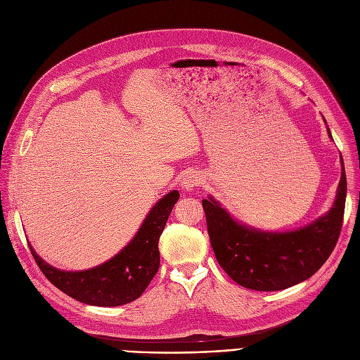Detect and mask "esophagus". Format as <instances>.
I'll list each match as a JSON object with an SVG mask.
<instances>
[{"mask_svg":"<svg viewBox=\"0 0 360 360\" xmlns=\"http://www.w3.org/2000/svg\"><path fill=\"white\" fill-rule=\"evenodd\" d=\"M200 182H202V179H200V176L197 175V173H187V175H185V178L182 179V188L185 190V191H193L195 187H198V185H200Z\"/></svg>","mask_w":360,"mask_h":360,"instance_id":"1","label":"esophagus"}]
</instances>
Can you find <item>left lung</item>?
Segmentation results:
<instances>
[{"label": "left lung", "instance_id": "8db88e82", "mask_svg": "<svg viewBox=\"0 0 360 360\" xmlns=\"http://www.w3.org/2000/svg\"><path fill=\"white\" fill-rule=\"evenodd\" d=\"M330 136V131L328 129ZM332 138V136H330ZM337 200L307 227L265 233L236 222L214 198H203L207 233L217 261L233 281L254 290H282L307 281L326 262L342 227L347 179L344 163Z\"/></svg>", "mask_w": 360, "mask_h": 360}]
</instances>
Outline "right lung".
<instances>
[{"label":"right lung","mask_w":360,"mask_h":360,"mask_svg":"<svg viewBox=\"0 0 360 360\" xmlns=\"http://www.w3.org/2000/svg\"><path fill=\"white\" fill-rule=\"evenodd\" d=\"M179 193L170 191L151 209L133 240L110 261L84 271H62L39 258L30 246L39 270L71 298L99 307H117L142 295L160 267L158 240Z\"/></svg>","instance_id":"1"}]
</instances>
